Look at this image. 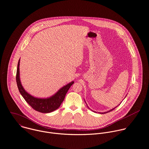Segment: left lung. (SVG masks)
<instances>
[{
  "instance_id": "left-lung-1",
  "label": "left lung",
  "mask_w": 149,
  "mask_h": 149,
  "mask_svg": "<svg viewBox=\"0 0 149 149\" xmlns=\"http://www.w3.org/2000/svg\"><path fill=\"white\" fill-rule=\"evenodd\" d=\"M126 96H125V97H126ZM125 98H124V99H125ZM85 103H86V102H85ZM120 104H121V103H120ZM119 105H120V104H119ZM86 105H87V104H86ZM118 106H117V107H116L115 108H113V109H111V110L108 111H107V112H98V113H101V114L107 113H108V112H110V111H113V109H115L116 107H118ZM87 107H88V105H87ZM88 108L89 109H90V108H89L88 107ZM91 111H92V110H91ZM93 112H96H96H95V111H93Z\"/></svg>"
}]
</instances>
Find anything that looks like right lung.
I'll return each mask as SVG.
<instances>
[{
	"label": "right lung",
	"instance_id": "right-lung-1",
	"mask_svg": "<svg viewBox=\"0 0 149 149\" xmlns=\"http://www.w3.org/2000/svg\"><path fill=\"white\" fill-rule=\"evenodd\" d=\"M20 60L18 62L16 82L19 91L25 101L36 111L41 113H50L57 109L63 102L65 95L71 86L74 83L71 81L60 88L55 94L46 98L36 97L29 93L23 88L20 78Z\"/></svg>",
	"mask_w": 149,
	"mask_h": 149
}]
</instances>
